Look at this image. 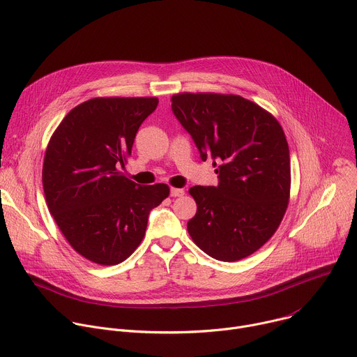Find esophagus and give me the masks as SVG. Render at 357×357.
Returning <instances> with one entry per match:
<instances>
[{
  "mask_svg": "<svg viewBox=\"0 0 357 357\" xmlns=\"http://www.w3.org/2000/svg\"><path fill=\"white\" fill-rule=\"evenodd\" d=\"M185 192H183V189H178V188H171V190H169V195L172 196V197H176V196H182Z\"/></svg>",
  "mask_w": 357,
  "mask_h": 357,
  "instance_id": "1",
  "label": "esophagus"
}]
</instances>
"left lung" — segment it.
Segmentation results:
<instances>
[{
  "mask_svg": "<svg viewBox=\"0 0 357 357\" xmlns=\"http://www.w3.org/2000/svg\"><path fill=\"white\" fill-rule=\"evenodd\" d=\"M172 113L202 161L211 160L216 186H193L197 211L188 222L196 245L219 261H237L275 233L288 206L289 149L280 123L234 94L183 93Z\"/></svg>",
  "mask_w": 357,
  "mask_h": 357,
  "instance_id": "obj_1",
  "label": "left lung"
}]
</instances>
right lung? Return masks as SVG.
<instances>
[{
  "instance_id": "obj_1",
  "label": "right lung",
  "mask_w": 357,
  "mask_h": 357,
  "mask_svg": "<svg viewBox=\"0 0 357 357\" xmlns=\"http://www.w3.org/2000/svg\"><path fill=\"white\" fill-rule=\"evenodd\" d=\"M157 97L91 98L68 113L50 138L43 192L69 244L84 259L114 266L144 238L149 212L169 195L165 183L137 185L124 168Z\"/></svg>"
}]
</instances>
